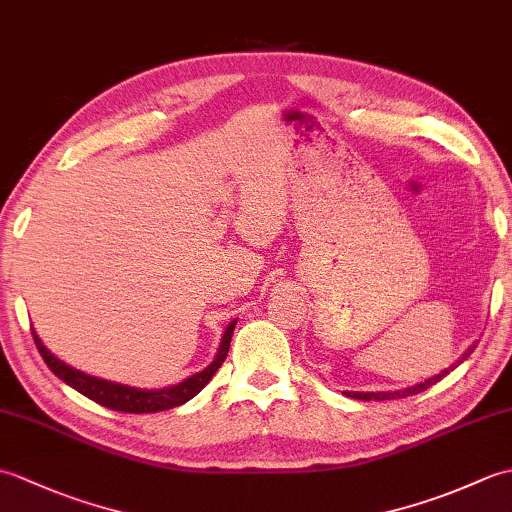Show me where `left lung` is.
<instances>
[{"label": "left lung", "mask_w": 512, "mask_h": 512, "mask_svg": "<svg viewBox=\"0 0 512 512\" xmlns=\"http://www.w3.org/2000/svg\"><path fill=\"white\" fill-rule=\"evenodd\" d=\"M475 343H477V341H475ZM475 343H473V345L469 347V350H466L453 365H449L447 369H442V372L436 374V376L422 380V383H416V385H411V387H402V389H396V391H343V396L356 398V400H398V398H407V396H413V394H420V391H424V389H429L431 385L440 383V380H442L444 376H447L449 372H453V369L458 367L460 363H464L466 358H469V356L473 354Z\"/></svg>", "instance_id": "1"}]
</instances>
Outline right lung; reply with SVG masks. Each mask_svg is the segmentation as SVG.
Returning <instances> with one entry per match:
<instances>
[{
    "label": "right lung",
    "mask_w": 512,
    "mask_h": 512,
    "mask_svg": "<svg viewBox=\"0 0 512 512\" xmlns=\"http://www.w3.org/2000/svg\"><path fill=\"white\" fill-rule=\"evenodd\" d=\"M235 325H237V321H231L226 325L220 347H217V354H215L211 365H206L202 372H195L189 378H184L178 385H169L162 389H140V387L114 383V380H105L99 376L85 374V372H81V369L63 363L61 358L54 356L48 347L41 343L39 334L35 330H32V336H35L37 350L43 356L46 365L52 369V374L59 376L65 385H70L72 389L79 391V394L88 396L90 400L99 402V405H103L107 409H114V411L154 413V411H165V409L184 405V402L191 400L193 396H198L200 391L209 385V380L213 378L217 369L222 367L224 358L228 354V345H231Z\"/></svg>",
    "instance_id": "right-lung-1"
}]
</instances>
